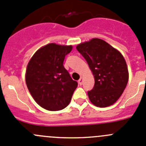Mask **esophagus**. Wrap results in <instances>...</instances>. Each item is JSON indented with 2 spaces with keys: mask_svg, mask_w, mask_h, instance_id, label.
<instances>
[{
  "mask_svg": "<svg viewBox=\"0 0 146 146\" xmlns=\"http://www.w3.org/2000/svg\"><path fill=\"white\" fill-rule=\"evenodd\" d=\"M78 84H79V85H82V84H83V78H82V77L80 78V79L78 80Z\"/></svg>",
  "mask_w": 146,
  "mask_h": 146,
  "instance_id": "1",
  "label": "esophagus"
}]
</instances>
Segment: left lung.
Wrapping results in <instances>:
<instances>
[{"label": "left lung", "instance_id": "obj_1", "mask_svg": "<svg viewBox=\"0 0 146 146\" xmlns=\"http://www.w3.org/2000/svg\"><path fill=\"white\" fill-rule=\"evenodd\" d=\"M94 77V86L88 92L92 104L111 106L118 100L128 82L129 73L122 54L102 39L94 38L78 44Z\"/></svg>", "mask_w": 146, "mask_h": 146}]
</instances>
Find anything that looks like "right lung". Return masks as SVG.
Instances as JSON below:
<instances>
[{
  "instance_id": "add662e5",
  "label": "right lung",
  "mask_w": 146,
  "mask_h": 146,
  "mask_svg": "<svg viewBox=\"0 0 146 146\" xmlns=\"http://www.w3.org/2000/svg\"><path fill=\"white\" fill-rule=\"evenodd\" d=\"M72 48L50 43L39 49L27 65V88L35 102L49 111L65 108L78 86L63 66L65 55Z\"/></svg>"
}]
</instances>
